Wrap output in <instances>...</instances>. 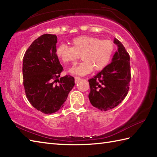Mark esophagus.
<instances>
[{
	"instance_id": "1",
	"label": "esophagus",
	"mask_w": 157,
	"mask_h": 157,
	"mask_svg": "<svg viewBox=\"0 0 157 157\" xmlns=\"http://www.w3.org/2000/svg\"><path fill=\"white\" fill-rule=\"evenodd\" d=\"M74 78H75V82H78L79 80H80V78H79V77H78V76H75L74 77Z\"/></svg>"
}]
</instances>
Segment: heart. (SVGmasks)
<instances>
[{
    "label": "heart",
    "mask_w": 157,
    "mask_h": 157,
    "mask_svg": "<svg viewBox=\"0 0 157 157\" xmlns=\"http://www.w3.org/2000/svg\"><path fill=\"white\" fill-rule=\"evenodd\" d=\"M115 45L109 40H101L92 36H80L71 40V47L65 44L56 48V55L64 63L78 61L82 56L83 61L70 70L73 74L84 75L94 71H101L111 61Z\"/></svg>",
    "instance_id": "1"
}]
</instances>
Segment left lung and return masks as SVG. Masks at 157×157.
<instances>
[{"label": "left lung", "mask_w": 157, "mask_h": 157, "mask_svg": "<svg viewBox=\"0 0 157 157\" xmlns=\"http://www.w3.org/2000/svg\"><path fill=\"white\" fill-rule=\"evenodd\" d=\"M114 43L118 51L113 55L112 62L88 80L90 101L93 106L103 111L116 107L123 101L131 80L129 53L117 38Z\"/></svg>", "instance_id": "obj_1"}]
</instances>
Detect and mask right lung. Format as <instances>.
Listing matches in <instances>:
<instances>
[{
    "label": "right lung",
    "instance_id": "obj_1",
    "mask_svg": "<svg viewBox=\"0 0 157 157\" xmlns=\"http://www.w3.org/2000/svg\"><path fill=\"white\" fill-rule=\"evenodd\" d=\"M57 37L43 34L33 42L23 59V83L28 101L38 111L52 114L64 106L75 85L69 75L60 78L63 67L56 55Z\"/></svg>",
    "mask_w": 157,
    "mask_h": 157
}]
</instances>
